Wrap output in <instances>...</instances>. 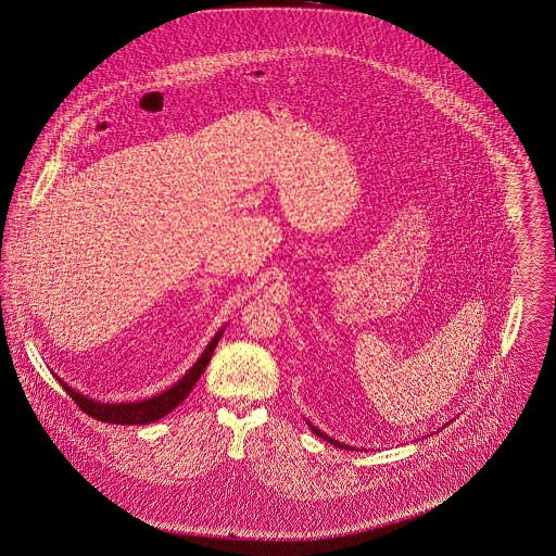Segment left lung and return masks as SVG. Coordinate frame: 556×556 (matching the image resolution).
Returning a JSON list of instances; mask_svg holds the SVG:
<instances>
[{
	"label": "left lung",
	"mask_w": 556,
	"mask_h": 556,
	"mask_svg": "<svg viewBox=\"0 0 556 556\" xmlns=\"http://www.w3.org/2000/svg\"><path fill=\"white\" fill-rule=\"evenodd\" d=\"M311 425V429H313V431H315V433H317L318 438H323V440H325V442H329V444H333V446H336V448H342V450H354L352 448V446H348V444H344V442H338V440H333V438H329V435H327V433H323V431H318L317 427H315V425L313 424H308Z\"/></svg>",
	"instance_id": "obj_1"
}]
</instances>
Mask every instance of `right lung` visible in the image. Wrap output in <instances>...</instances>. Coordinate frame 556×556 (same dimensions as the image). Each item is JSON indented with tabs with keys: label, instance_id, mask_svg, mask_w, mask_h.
Segmentation results:
<instances>
[{
	"label": "right lung",
	"instance_id": "add662e5",
	"mask_svg": "<svg viewBox=\"0 0 556 556\" xmlns=\"http://www.w3.org/2000/svg\"><path fill=\"white\" fill-rule=\"evenodd\" d=\"M225 327L212 338L211 344L204 350V354L198 358V363L187 370L184 379H179L173 388H168L166 392H162L159 396L148 397L141 402H121V404H104V402H96L91 397L83 396L77 390H73L68 383H64L60 377L58 383L66 390V394L75 400V404L79 406L80 410L98 421L114 425H146L154 424L162 419L164 415H168L175 406H179L189 392L193 390L195 381L200 379V375L206 370L208 363H211L212 352L218 344L220 336H223Z\"/></svg>",
	"mask_w": 556,
	"mask_h": 556
}]
</instances>
